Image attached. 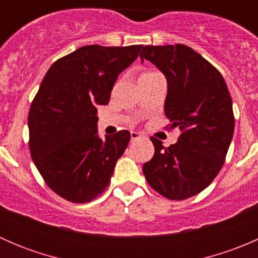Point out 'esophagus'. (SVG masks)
I'll list each match as a JSON object with an SVG mask.
<instances>
[{
	"label": "esophagus",
	"instance_id": "esophagus-1",
	"mask_svg": "<svg viewBox=\"0 0 258 258\" xmlns=\"http://www.w3.org/2000/svg\"><path fill=\"white\" fill-rule=\"evenodd\" d=\"M144 139V135L139 134V132H131V140L132 141H136V140Z\"/></svg>",
	"mask_w": 258,
	"mask_h": 258
}]
</instances>
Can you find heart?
<instances>
[{
  "instance_id": "b5f03b06",
  "label": "heart",
  "mask_w": 258,
  "mask_h": 258,
  "mask_svg": "<svg viewBox=\"0 0 258 258\" xmlns=\"http://www.w3.org/2000/svg\"><path fill=\"white\" fill-rule=\"evenodd\" d=\"M150 74H155V72H146L144 75H150Z\"/></svg>"
}]
</instances>
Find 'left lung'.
I'll return each mask as SVG.
<instances>
[{
    "instance_id": "left-lung-1",
    "label": "left lung",
    "mask_w": 258,
    "mask_h": 258,
    "mask_svg": "<svg viewBox=\"0 0 258 258\" xmlns=\"http://www.w3.org/2000/svg\"><path fill=\"white\" fill-rule=\"evenodd\" d=\"M167 80L165 114L177 142L160 140L144 175L155 191L170 200H186L204 191L225 163L235 130L232 100L222 75L184 45L145 46L141 54Z\"/></svg>"
}]
</instances>
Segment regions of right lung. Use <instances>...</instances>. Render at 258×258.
<instances>
[{"label":"right lung","mask_w":258,"mask_h":258,"mask_svg":"<svg viewBox=\"0 0 258 258\" xmlns=\"http://www.w3.org/2000/svg\"><path fill=\"white\" fill-rule=\"evenodd\" d=\"M141 48L83 46L57 59L41 82L28 113L31 157L49 188L69 201L102 194L131 140L126 130L101 139L97 107L107 105Z\"/></svg>","instance_id":"obj_1"}]
</instances>
